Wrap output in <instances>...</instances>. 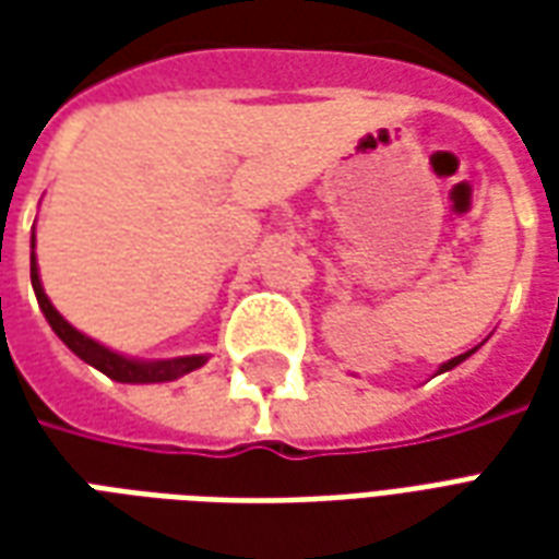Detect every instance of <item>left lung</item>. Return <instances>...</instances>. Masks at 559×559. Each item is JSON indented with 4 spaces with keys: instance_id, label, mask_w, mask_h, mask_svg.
I'll return each instance as SVG.
<instances>
[{
    "instance_id": "1",
    "label": "left lung",
    "mask_w": 559,
    "mask_h": 559,
    "mask_svg": "<svg viewBox=\"0 0 559 559\" xmlns=\"http://www.w3.org/2000/svg\"><path fill=\"white\" fill-rule=\"evenodd\" d=\"M476 350H479V347H473V350L461 353V356H455V359H449V362H443V365H440V368H437V374H443V371H452L455 365L464 362V359H467V356H473V353H476Z\"/></svg>"
}]
</instances>
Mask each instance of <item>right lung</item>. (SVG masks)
I'll return each instance as SVG.
<instances>
[{
    "label": "right lung",
    "instance_id": "add662e5",
    "mask_svg": "<svg viewBox=\"0 0 559 559\" xmlns=\"http://www.w3.org/2000/svg\"><path fill=\"white\" fill-rule=\"evenodd\" d=\"M32 254H29V272H32V290H35V299L41 305L47 323L53 329L56 335L62 338L68 350L80 356L83 362L98 368L102 374H107L116 383H170V380H179V377L191 374L197 368H203L209 362V356H173V359H134V356H126V353H116L110 347H104L102 341L83 335L80 329H74L68 323L66 317L59 314L53 308V302L47 299L44 293L41 275H38V260H35V233H32Z\"/></svg>",
    "mask_w": 559,
    "mask_h": 559
}]
</instances>
